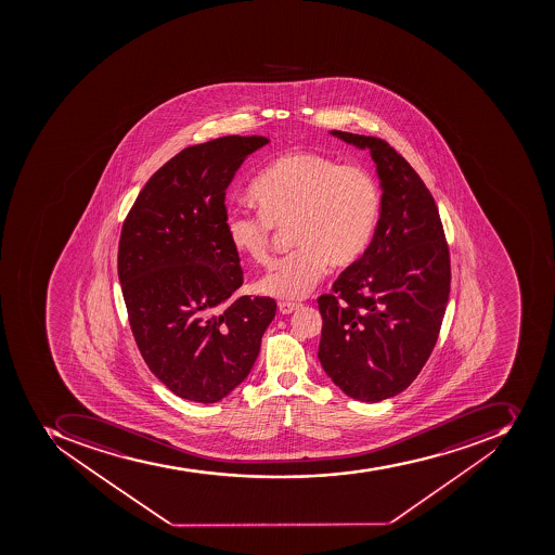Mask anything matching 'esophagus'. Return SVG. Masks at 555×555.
Instances as JSON below:
<instances>
[{
	"label": "esophagus",
	"instance_id": "obj_1",
	"mask_svg": "<svg viewBox=\"0 0 555 555\" xmlns=\"http://www.w3.org/2000/svg\"><path fill=\"white\" fill-rule=\"evenodd\" d=\"M278 307H280L281 314H292L295 310L300 309V304H297V301H280Z\"/></svg>",
	"mask_w": 555,
	"mask_h": 555
}]
</instances>
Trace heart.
<instances>
[{"mask_svg":"<svg viewBox=\"0 0 555 555\" xmlns=\"http://www.w3.org/2000/svg\"><path fill=\"white\" fill-rule=\"evenodd\" d=\"M249 199L257 214L229 211L225 234L234 251L267 263L275 231L292 225L298 248L258 281L260 292L286 300L307 297L330 266H356L372 243L382 205L370 171L310 151L274 159L249 185Z\"/></svg>","mask_w":555,"mask_h":555,"instance_id":"1","label":"heart"}]
</instances>
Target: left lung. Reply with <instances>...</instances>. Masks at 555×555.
I'll use <instances>...</instances> for the list:
<instances>
[{
  "label": "left lung",
  "instance_id": "1",
  "mask_svg": "<svg viewBox=\"0 0 555 555\" xmlns=\"http://www.w3.org/2000/svg\"><path fill=\"white\" fill-rule=\"evenodd\" d=\"M370 149L380 179V219L356 266L318 298V358L349 398L378 402L410 387L436 347L450 298V248L424 180L378 137L333 130Z\"/></svg>",
  "mask_w": 555,
  "mask_h": 555
}]
</instances>
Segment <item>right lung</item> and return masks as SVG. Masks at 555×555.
<instances>
[{
  "instance_id": "obj_1",
  "label": "right lung",
  "mask_w": 555,
  "mask_h": 555,
  "mask_svg": "<svg viewBox=\"0 0 555 555\" xmlns=\"http://www.w3.org/2000/svg\"><path fill=\"white\" fill-rule=\"evenodd\" d=\"M260 135L191 145L156 171L122 222L118 275L142 358L175 396L211 404L251 372L275 315L240 297V255L225 234V191Z\"/></svg>"
}]
</instances>
